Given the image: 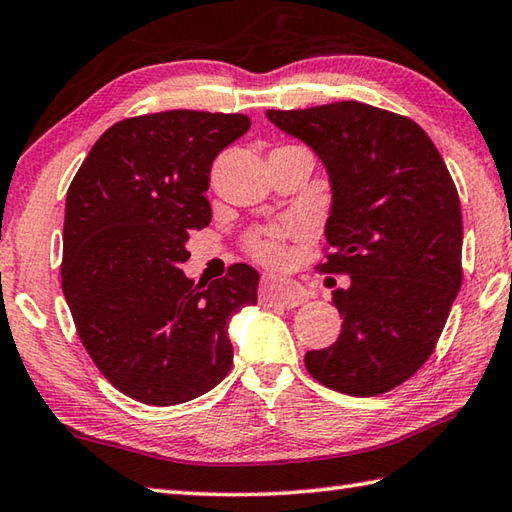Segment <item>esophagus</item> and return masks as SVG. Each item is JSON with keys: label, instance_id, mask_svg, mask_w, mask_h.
I'll use <instances>...</instances> for the list:
<instances>
[{"label": "esophagus", "instance_id": "esophagus-1", "mask_svg": "<svg viewBox=\"0 0 512 512\" xmlns=\"http://www.w3.org/2000/svg\"><path fill=\"white\" fill-rule=\"evenodd\" d=\"M259 290H262L264 302L282 306V308H295V306L306 302L304 288L295 282H288V279L264 277L262 288Z\"/></svg>", "mask_w": 512, "mask_h": 512}]
</instances>
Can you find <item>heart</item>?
Instances as JSON below:
<instances>
[{"instance_id":"b5f03b06","label":"heart","mask_w":512,"mask_h":512,"mask_svg":"<svg viewBox=\"0 0 512 512\" xmlns=\"http://www.w3.org/2000/svg\"><path fill=\"white\" fill-rule=\"evenodd\" d=\"M248 250L264 264H279L286 257L279 230H257L248 237Z\"/></svg>"}]
</instances>
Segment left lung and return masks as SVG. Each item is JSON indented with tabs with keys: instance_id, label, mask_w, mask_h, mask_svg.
Returning <instances> with one entry per match:
<instances>
[{
	"instance_id": "1",
	"label": "left lung",
	"mask_w": 512,
	"mask_h": 512,
	"mask_svg": "<svg viewBox=\"0 0 512 512\" xmlns=\"http://www.w3.org/2000/svg\"><path fill=\"white\" fill-rule=\"evenodd\" d=\"M328 173L324 273H346L333 304L337 342L308 350L319 384L373 397L413 377L433 353L462 286V208L442 155L413 119L337 102L266 110Z\"/></svg>"
}]
</instances>
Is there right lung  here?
Segmentation results:
<instances>
[{
	"label": "right lung",
	"mask_w": 512,
	"mask_h": 512,
	"mask_svg": "<svg viewBox=\"0 0 512 512\" xmlns=\"http://www.w3.org/2000/svg\"><path fill=\"white\" fill-rule=\"evenodd\" d=\"M239 113L166 110L110 126L66 195L62 288L82 344L124 395L175 406L228 375V319L257 304L259 273L235 264L195 284L190 230L210 224V166L242 137Z\"/></svg>",
	"instance_id": "right-lung-1"
}]
</instances>
